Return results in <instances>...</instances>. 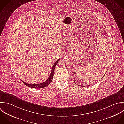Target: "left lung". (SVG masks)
Instances as JSON below:
<instances>
[{"instance_id":"left-lung-1","label":"left lung","mask_w":124,"mask_h":124,"mask_svg":"<svg viewBox=\"0 0 124 124\" xmlns=\"http://www.w3.org/2000/svg\"><path fill=\"white\" fill-rule=\"evenodd\" d=\"M104 75H105V74H104ZM104 76H103V77H102V78H103V77H104Z\"/></svg>"}]
</instances>
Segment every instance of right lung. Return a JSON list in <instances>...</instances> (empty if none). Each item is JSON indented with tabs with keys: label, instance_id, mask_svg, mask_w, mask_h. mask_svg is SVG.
Instances as JSON below:
<instances>
[{
	"label": "right lung",
	"instance_id": "add662e5",
	"mask_svg": "<svg viewBox=\"0 0 124 124\" xmlns=\"http://www.w3.org/2000/svg\"><path fill=\"white\" fill-rule=\"evenodd\" d=\"M60 59V58H59L55 63L54 64V65L52 67V71H51V72L50 73V75L49 77V78H48V79L42 83H40V84H27L25 82H24L23 81H22V82L25 85H26V86H28V87H30L31 88H44V87H46L47 86H48L49 85H50L51 84V83L52 82V80H53V76H54V69H55V67L56 65V64H57L59 60Z\"/></svg>",
	"mask_w": 124,
	"mask_h": 124
}]
</instances>
